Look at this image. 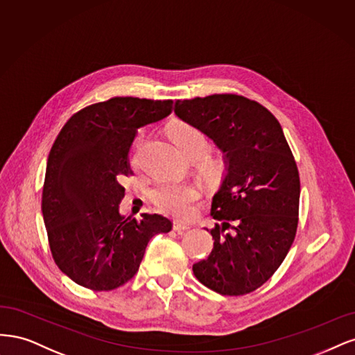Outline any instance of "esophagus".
I'll return each instance as SVG.
<instances>
[{
  "mask_svg": "<svg viewBox=\"0 0 355 355\" xmlns=\"http://www.w3.org/2000/svg\"><path fill=\"white\" fill-rule=\"evenodd\" d=\"M189 228H190V225H187V224H181V223H178V221L174 223V230L178 232V233L186 232V230H189Z\"/></svg>",
  "mask_w": 355,
  "mask_h": 355,
  "instance_id": "1",
  "label": "esophagus"
}]
</instances>
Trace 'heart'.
<instances>
[{"instance_id":"obj_1","label":"heart","mask_w":355,"mask_h":355,"mask_svg":"<svg viewBox=\"0 0 355 355\" xmlns=\"http://www.w3.org/2000/svg\"><path fill=\"white\" fill-rule=\"evenodd\" d=\"M173 139L181 155L189 161H196L207 153L209 147V139L200 128L191 123L178 122L169 130ZM203 173L214 175L221 169L218 159H207L202 165ZM200 196V191L196 186L189 182L173 184V182H162L152 191V200L159 211H162L178 220H187L193 212L194 202Z\"/></svg>"}]
</instances>
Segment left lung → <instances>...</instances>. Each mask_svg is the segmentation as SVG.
I'll return each mask as SVG.
<instances>
[{
    "mask_svg": "<svg viewBox=\"0 0 355 355\" xmlns=\"http://www.w3.org/2000/svg\"><path fill=\"white\" fill-rule=\"evenodd\" d=\"M174 112L209 137L225 164L211 208L214 249L194 276L221 295L254 292L280 267L298 227L300 174L283 130L270 110L237 94L177 100Z\"/></svg>",
    "mask_w": 355,
    "mask_h": 355,
    "instance_id": "1",
    "label": "left lung"
}]
</instances>
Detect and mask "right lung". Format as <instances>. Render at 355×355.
Returning <instances> with one entry per match:
<instances>
[{
  "label": "right lung",
  "mask_w": 355,
  "mask_h": 355,
  "mask_svg": "<svg viewBox=\"0 0 355 355\" xmlns=\"http://www.w3.org/2000/svg\"><path fill=\"white\" fill-rule=\"evenodd\" d=\"M171 109L173 100L113 97L76 112L53 143L41 209L54 262L76 284L119 288L139 271L148 240L173 228L162 215L119 212L137 130Z\"/></svg>",
  "instance_id": "1"
}]
</instances>
